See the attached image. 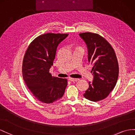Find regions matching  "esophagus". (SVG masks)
<instances>
[{"label":"esophagus","mask_w":135,"mask_h":135,"mask_svg":"<svg viewBox=\"0 0 135 135\" xmlns=\"http://www.w3.org/2000/svg\"><path fill=\"white\" fill-rule=\"evenodd\" d=\"M69 80H70L72 82H77L79 80V79H74V78H69Z\"/></svg>","instance_id":"34e87169"}]
</instances>
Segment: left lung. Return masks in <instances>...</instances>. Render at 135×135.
Segmentation results:
<instances>
[{"label":"left lung","mask_w":135,"mask_h":135,"mask_svg":"<svg viewBox=\"0 0 135 135\" xmlns=\"http://www.w3.org/2000/svg\"><path fill=\"white\" fill-rule=\"evenodd\" d=\"M79 36L86 45L88 61L93 65V80L89 81L84 97L97 102L106 98L117 84L119 66L116 54L111 45L99 34L86 32Z\"/></svg>","instance_id":"8db88e82"}]
</instances>
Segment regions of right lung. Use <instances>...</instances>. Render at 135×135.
<instances>
[{
    "label": "right lung",
    "mask_w": 135,
    "mask_h": 135,
    "mask_svg": "<svg viewBox=\"0 0 135 135\" xmlns=\"http://www.w3.org/2000/svg\"><path fill=\"white\" fill-rule=\"evenodd\" d=\"M68 34H44L34 40L25 52L22 63L23 79L30 91L40 101L51 103L63 97L67 80L52 77L56 49Z\"/></svg>",
    "instance_id": "add662e5"
}]
</instances>
